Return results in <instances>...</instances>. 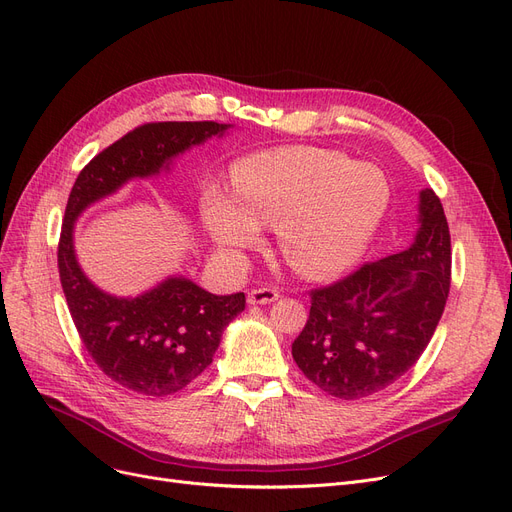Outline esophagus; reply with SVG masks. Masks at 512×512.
Listing matches in <instances>:
<instances>
[{"label": "esophagus", "mask_w": 512, "mask_h": 512, "mask_svg": "<svg viewBox=\"0 0 512 512\" xmlns=\"http://www.w3.org/2000/svg\"><path fill=\"white\" fill-rule=\"evenodd\" d=\"M277 298H279L277 290H271V288H258L248 292V304H271Z\"/></svg>", "instance_id": "esophagus-1"}]
</instances>
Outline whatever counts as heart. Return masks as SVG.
<instances>
[{
  "label": "heart",
  "instance_id": "heart-1",
  "mask_svg": "<svg viewBox=\"0 0 512 512\" xmlns=\"http://www.w3.org/2000/svg\"><path fill=\"white\" fill-rule=\"evenodd\" d=\"M233 193L208 189L203 222L220 254L237 260L277 227L281 254L311 279L342 275L361 260L391 206V185L372 163L315 147H281L243 159Z\"/></svg>",
  "mask_w": 512,
  "mask_h": 512
}]
</instances>
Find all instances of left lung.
I'll return each instance as SVG.
<instances>
[{
    "label": "left lung",
    "instance_id": "obj_1",
    "mask_svg": "<svg viewBox=\"0 0 512 512\" xmlns=\"http://www.w3.org/2000/svg\"><path fill=\"white\" fill-rule=\"evenodd\" d=\"M449 277L443 206L433 189H422L410 248L311 292L309 319L292 344L296 365L321 391L346 401L391 386L431 342Z\"/></svg>",
    "mask_w": 512,
    "mask_h": 512
}]
</instances>
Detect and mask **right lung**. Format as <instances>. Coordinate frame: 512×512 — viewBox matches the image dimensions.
I'll list each match as a JSON object with an SVG mask.
<instances>
[{"instance_id":"right-lung-1","label":"right lung","mask_w":512,"mask_h":512,"mask_svg":"<svg viewBox=\"0 0 512 512\" xmlns=\"http://www.w3.org/2000/svg\"><path fill=\"white\" fill-rule=\"evenodd\" d=\"M229 128L216 121L145 124L98 153L71 189L58 243V273L69 311L94 363L138 395L178 393L206 370L227 325L245 309V294L216 296L187 277L172 275L138 296H113L81 271L75 220L126 182L170 172L178 155L224 136Z\"/></svg>"}]
</instances>
